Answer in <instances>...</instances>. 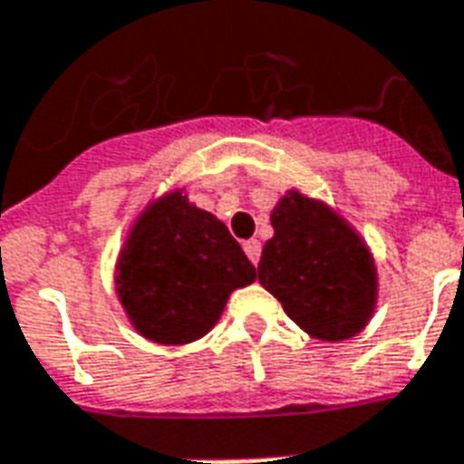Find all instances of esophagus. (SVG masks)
<instances>
[{"mask_svg": "<svg viewBox=\"0 0 464 464\" xmlns=\"http://www.w3.org/2000/svg\"><path fill=\"white\" fill-rule=\"evenodd\" d=\"M243 250H246V256L250 258V263L253 266H258L260 260V241H256V238H250V241L243 243Z\"/></svg>", "mask_w": 464, "mask_h": 464, "instance_id": "obj_1", "label": "esophagus"}]
</instances>
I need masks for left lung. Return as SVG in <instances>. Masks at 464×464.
I'll list each match as a JSON object with an SVG mask.
<instances>
[{"mask_svg":"<svg viewBox=\"0 0 464 464\" xmlns=\"http://www.w3.org/2000/svg\"><path fill=\"white\" fill-rule=\"evenodd\" d=\"M270 223L276 233L263 246L260 285L312 339L356 337L379 302V270L362 233L300 188L285 191Z\"/></svg>","mask_w":464,"mask_h":464,"instance_id":"left-lung-1","label":"left lung"}]
</instances>
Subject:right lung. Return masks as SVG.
<instances>
[{"label": "right lung", "mask_w": 464, "mask_h": 464, "mask_svg": "<svg viewBox=\"0 0 464 464\" xmlns=\"http://www.w3.org/2000/svg\"><path fill=\"white\" fill-rule=\"evenodd\" d=\"M258 277L226 223L184 188L137 214L115 263V293L140 337L181 346L208 334L233 290Z\"/></svg>", "instance_id": "right-lung-1"}]
</instances>
